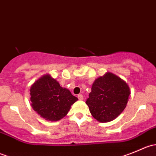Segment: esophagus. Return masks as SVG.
Listing matches in <instances>:
<instances>
[{
  "mask_svg": "<svg viewBox=\"0 0 156 156\" xmlns=\"http://www.w3.org/2000/svg\"><path fill=\"white\" fill-rule=\"evenodd\" d=\"M78 100H83V99H84V97H83L82 94H78Z\"/></svg>",
  "mask_w": 156,
  "mask_h": 156,
  "instance_id": "34e87169",
  "label": "esophagus"
}]
</instances>
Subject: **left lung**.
I'll list each match as a JSON object with an SVG mask.
<instances>
[{"label": "left lung", "instance_id": "left-lung-1", "mask_svg": "<svg viewBox=\"0 0 156 156\" xmlns=\"http://www.w3.org/2000/svg\"><path fill=\"white\" fill-rule=\"evenodd\" d=\"M125 81L108 72L95 80L86 104L94 119L100 122H111L123 112L130 96Z\"/></svg>", "mask_w": 156, "mask_h": 156}]
</instances>
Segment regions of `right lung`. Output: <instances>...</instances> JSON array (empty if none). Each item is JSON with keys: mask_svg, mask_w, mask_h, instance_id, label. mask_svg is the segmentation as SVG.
<instances>
[{"mask_svg": "<svg viewBox=\"0 0 156 156\" xmlns=\"http://www.w3.org/2000/svg\"><path fill=\"white\" fill-rule=\"evenodd\" d=\"M31 107L42 118L58 121L66 116L78 98L49 75L37 80L30 89Z\"/></svg>", "mask_w": 156, "mask_h": 156, "instance_id": "1", "label": "right lung"}]
</instances>
